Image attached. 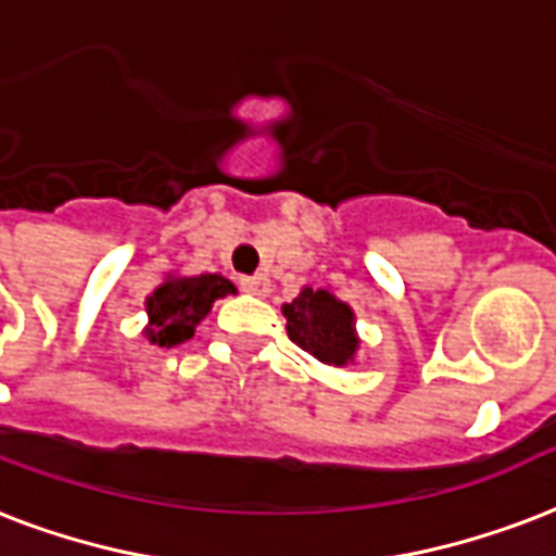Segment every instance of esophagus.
Segmentation results:
<instances>
[{
	"mask_svg": "<svg viewBox=\"0 0 556 556\" xmlns=\"http://www.w3.org/2000/svg\"><path fill=\"white\" fill-rule=\"evenodd\" d=\"M241 291H248V294L265 296L270 291V279L265 274H256V277H241Z\"/></svg>",
	"mask_w": 556,
	"mask_h": 556,
	"instance_id": "34e87169",
	"label": "esophagus"
}]
</instances>
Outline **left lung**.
<instances>
[{"instance_id":"8db88e82","label":"left lung","mask_w":556,"mask_h":556,"mask_svg":"<svg viewBox=\"0 0 556 556\" xmlns=\"http://www.w3.org/2000/svg\"><path fill=\"white\" fill-rule=\"evenodd\" d=\"M288 338L300 350L315 355L317 362L344 367L355 358L358 334H355V315L344 300H338L326 288H303L300 294L282 306Z\"/></svg>"}]
</instances>
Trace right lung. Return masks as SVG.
Here are the masks:
<instances>
[{
  "mask_svg": "<svg viewBox=\"0 0 556 556\" xmlns=\"http://www.w3.org/2000/svg\"><path fill=\"white\" fill-rule=\"evenodd\" d=\"M227 294H236V286L222 274L168 277L146 300L148 344L177 346L189 341L194 334V326L210 315L212 303Z\"/></svg>",
  "mask_w": 556,
  "mask_h": 556,
  "instance_id": "add662e5",
  "label": "right lung"
}]
</instances>
